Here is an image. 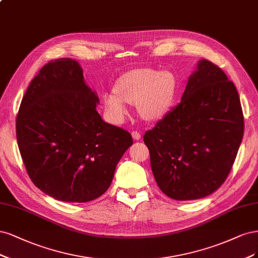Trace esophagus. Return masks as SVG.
Wrapping results in <instances>:
<instances>
[{"label":"esophagus","mask_w":258,"mask_h":258,"mask_svg":"<svg viewBox=\"0 0 258 258\" xmlns=\"http://www.w3.org/2000/svg\"><path fill=\"white\" fill-rule=\"evenodd\" d=\"M132 136H133V138H134L135 140H139L141 138V134H140L139 132H137V131H133L132 132Z\"/></svg>","instance_id":"1"}]
</instances>
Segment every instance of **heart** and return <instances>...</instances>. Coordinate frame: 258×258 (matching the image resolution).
<instances>
[{
    "mask_svg": "<svg viewBox=\"0 0 258 258\" xmlns=\"http://www.w3.org/2000/svg\"><path fill=\"white\" fill-rule=\"evenodd\" d=\"M177 90L178 80L172 73L149 68L136 69L118 79L114 92L104 96V106L113 123H122L126 118L127 103L137 105L141 118L153 121L169 110Z\"/></svg>",
    "mask_w": 258,
    "mask_h": 258,
    "instance_id": "heart-1",
    "label": "heart"
}]
</instances>
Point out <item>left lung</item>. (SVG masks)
<instances>
[{
	"label": "left lung",
	"mask_w": 258,
	"mask_h": 258,
	"mask_svg": "<svg viewBox=\"0 0 258 258\" xmlns=\"http://www.w3.org/2000/svg\"><path fill=\"white\" fill-rule=\"evenodd\" d=\"M243 131L235 85L218 65L199 61L181 102L144 136L162 192L177 201L212 194L228 177Z\"/></svg>",
	"instance_id": "1"
}]
</instances>
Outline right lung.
Segmentation results:
<instances>
[{
	"label": "right lung",
	"mask_w": 258,
	"mask_h": 258,
	"mask_svg": "<svg viewBox=\"0 0 258 258\" xmlns=\"http://www.w3.org/2000/svg\"><path fill=\"white\" fill-rule=\"evenodd\" d=\"M97 103L79 63L69 57L44 65L22 98L16 118L22 161L33 183L57 201L102 196L133 145L127 131L103 121Z\"/></svg>",
	"instance_id": "add662e5"
}]
</instances>
